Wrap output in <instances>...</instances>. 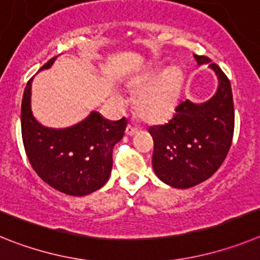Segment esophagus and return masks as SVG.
<instances>
[{"label": "esophagus", "mask_w": 260, "mask_h": 260, "mask_svg": "<svg viewBox=\"0 0 260 260\" xmlns=\"http://www.w3.org/2000/svg\"><path fill=\"white\" fill-rule=\"evenodd\" d=\"M125 132H127V135H129V136H133L135 133L139 132V128H137L136 125H133V124H128Z\"/></svg>", "instance_id": "1"}]
</instances>
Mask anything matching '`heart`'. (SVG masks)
<instances>
[{
    "instance_id": "b5f03b06",
    "label": "heart",
    "mask_w": 260,
    "mask_h": 260,
    "mask_svg": "<svg viewBox=\"0 0 260 260\" xmlns=\"http://www.w3.org/2000/svg\"><path fill=\"white\" fill-rule=\"evenodd\" d=\"M162 72V68H152L136 76L129 82L131 89L139 92L136 96L137 112L146 120L157 121L165 119L173 111L179 95L183 81L179 69L171 68L164 74Z\"/></svg>"
}]
</instances>
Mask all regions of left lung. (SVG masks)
I'll list each match as a JSON object with an SVG mask.
<instances>
[{
  "label": "left lung",
  "instance_id": "obj_1",
  "mask_svg": "<svg viewBox=\"0 0 260 260\" xmlns=\"http://www.w3.org/2000/svg\"><path fill=\"white\" fill-rule=\"evenodd\" d=\"M199 65L209 64L218 89L205 103L182 101L165 124L149 127L157 177L175 188H189L211 178L229 152L234 133V105L226 74L207 56L195 55Z\"/></svg>",
  "mask_w": 260,
  "mask_h": 260
}]
</instances>
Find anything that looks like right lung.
<instances>
[{"mask_svg": "<svg viewBox=\"0 0 260 260\" xmlns=\"http://www.w3.org/2000/svg\"><path fill=\"white\" fill-rule=\"evenodd\" d=\"M55 57L40 68L48 69ZM31 78L22 99L21 125L26 154L35 173L47 184L72 196L99 189L110 178L112 149L124 136L127 119L107 120L98 112L73 127L47 128L31 112Z\"/></svg>", "mask_w": 260, "mask_h": 260, "instance_id": "obj_1", "label": "right lung"}]
</instances>
